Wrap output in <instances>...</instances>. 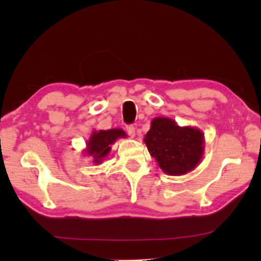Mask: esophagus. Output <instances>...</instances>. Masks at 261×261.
<instances>
[{"label": "esophagus", "mask_w": 261, "mask_h": 261, "mask_svg": "<svg viewBox=\"0 0 261 261\" xmlns=\"http://www.w3.org/2000/svg\"><path fill=\"white\" fill-rule=\"evenodd\" d=\"M126 132H127V135H129L130 137H132V138H134V137L136 136V129H135V126L134 125H126Z\"/></svg>", "instance_id": "1"}]
</instances>
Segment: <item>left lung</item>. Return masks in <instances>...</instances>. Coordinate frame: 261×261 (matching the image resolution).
Here are the masks:
<instances>
[{"label":"left lung","mask_w":261,"mask_h":261,"mask_svg":"<svg viewBox=\"0 0 261 261\" xmlns=\"http://www.w3.org/2000/svg\"><path fill=\"white\" fill-rule=\"evenodd\" d=\"M144 143L163 173L170 176L192 171L200 163L205 151L201 130L179 126L169 117L153 118Z\"/></svg>","instance_id":"8db88e82"}]
</instances>
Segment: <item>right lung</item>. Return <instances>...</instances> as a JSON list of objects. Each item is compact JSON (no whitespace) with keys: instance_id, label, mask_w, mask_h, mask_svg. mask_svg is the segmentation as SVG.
<instances>
[{"instance_id":"add662e5","label":"right lung","mask_w":261,"mask_h":261,"mask_svg":"<svg viewBox=\"0 0 261 261\" xmlns=\"http://www.w3.org/2000/svg\"><path fill=\"white\" fill-rule=\"evenodd\" d=\"M126 134L122 129L93 130L90 138L86 141V148L83 149L84 155L90 156L95 166L102 163L112 149V145L120 138H125Z\"/></svg>"}]
</instances>
